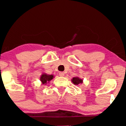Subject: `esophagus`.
<instances>
[{
  "mask_svg": "<svg viewBox=\"0 0 126 126\" xmlns=\"http://www.w3.org/2000/svg\"><path fill=\"white\" fill-rule=\"evenodd\" d=\"M59 75L60 76H61V77H63V76H64V73H63V72H60V73H59Z\"/></svg>",
  "mask_w": 126,
  "mask_h": 126,
  "instance_id": "obj_1",
  "label": "esophagus"
}]
</instances>
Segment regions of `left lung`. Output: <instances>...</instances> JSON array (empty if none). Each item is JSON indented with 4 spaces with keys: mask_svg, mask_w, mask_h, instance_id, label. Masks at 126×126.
Masks as SVG:
<instances>
[{
    "mask_svg": "<svg viewBox=\"0 0 126 126\" xmlns=\"http://www.w3.org/2000/svg\"><path fill=\"white\" fill-rule=\"evenodd\" d=\"M72 82L75 85H79L80 84H82L83 82V80L79 78V77H75L72 79Z\"/></svg>",
    "mask_w": 126,
    "mask_h": 126,
    "instance_id": "obj_1",
    "label": "left lung"
}]
</instances>
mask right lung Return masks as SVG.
<instances>
[{
	"instance_id": "1",
	"label": "right lung",
	"mask_w": 126,
	"mask_h": 126,
	"mask_svg": "<svg viewBox=\"0 0 126 126\" xmlns=\"http://www.w3.org/2000/svg\"><path fill=\"white\" fill-rule=\"evenodd\" d=\"M53 78H54V76L52 75H47L46 73H42L40 77V81L43 85L44 84V85H46Z\"/></svg>"
}]
</instances>
